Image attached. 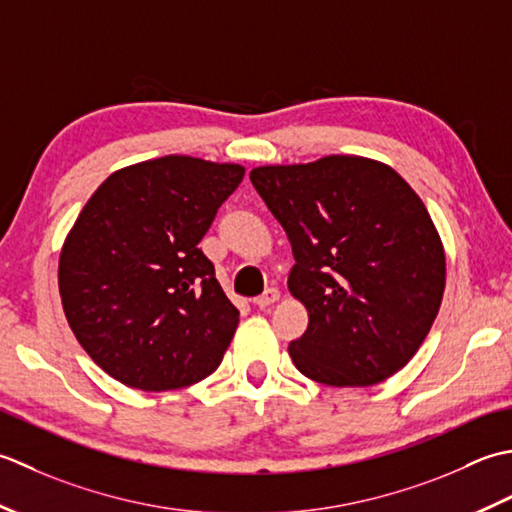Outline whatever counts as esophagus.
Segmentation results:
<instances>
[{
  "instance_id": "obj_1",
  "label": "esophagus",
  "mask_w": 512,
  "mask_h": 512,
  "mask_svg": "<svg viewBox=\"0 0 512 512\" xmlns=\"http://www.w3.org/2000/svg\"><path fill=\"white\" fill-rule=\"evenodd\" d=\"M278 300H280V291H278V289H267L263 296H258V298L254 300V305H256L258 309H267V307H271V305H276Z\"/></svg>"
}]
</instances>
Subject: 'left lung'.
Wrapping results in <instances>:
<instances>
[{
  "instance_id": "1",
  "label": "left lung",
  "mask_w": 512,
  "mask_h": 512,
  "mask_svg": "<svg viewBox=\"0 0 512 512\" xmlns=\"http://www.w3.org/2000/svg\"><path fill=\"white\" fill-rule=\"evenodd\" d=\"M249 179L296 258L287 287L309 316L289 342L296 369L327 387H371L406 367L446 285L442 238L413 187L356 154L260 165Z\"/></svg>"
}]
</instances>
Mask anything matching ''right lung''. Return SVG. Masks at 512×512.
I'll return each mask as SVG.
<instances>
[{"label": "right lung", "mask_w": 512, "mask_h": 512, "mask_svg": "<svg viewBox=\"0 0 512 512\" xmlns=\"http://www.w3.org/2000/svg\"><path fill=\"white\" fill-rule=\"evenodd\" d=\"M238 163L170 154L112 172L59 254V296L88 356L130 389L172 391L223 362L238 322L198 249Z\"/></svg>", "instance_id": "1"}]
</instances>
